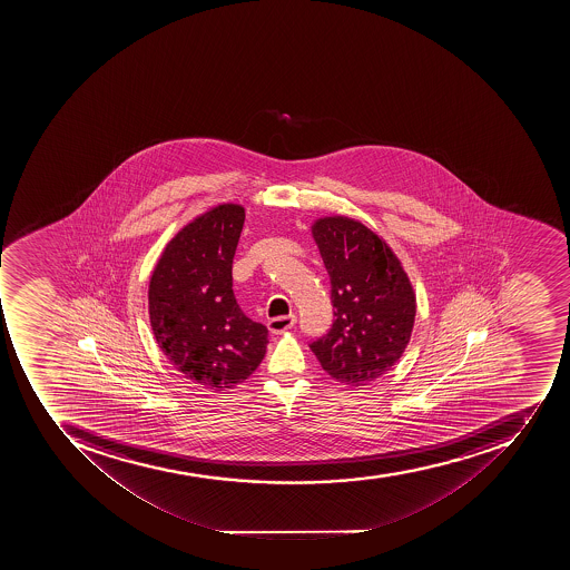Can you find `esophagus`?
I'll use <instances>...</instances> for the list:
<instances>
[{
  "label": "esophagus",
  "instance_id": "34e87169",
  "mask_svg": "<svg viewBox=\"0 0 570 570\" xmlns=\"http://www.w3.org/2000/svg\"><path fill=\"white\" fill-rule=\"evenodd\" d=\"M296 315H282V317H274L271 318L269 323H267V326H269L271 332L273 333H282L287 332V330H291V327L296 326Z\"/></svg>",
  "mask_w": 570,
  "mask_h": 570
}]
</instances>
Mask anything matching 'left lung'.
<instances>
[{
	"label": "left lung",
	"mask_w": 570,
	"mask_h": 570,
	"mask_svg": "<svg viewBox=\"0 0 570 570\" xmlns=\"http://www.w3.org/2000/svg\"><path fill=\"white\" fill-rule=\"evenodd\" d=\"M312 235L330 274L335 321L309 350L336 382L367 385L403 356L415 292L389 244L360 220L323 217Z\"/></svg>",
	"instance_id": "left-lung-1"
}]
</instances>
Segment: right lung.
<instances>
[{
  "mask_svg": "<svg viewBox=\"0 0 570 570\" xmlns=\"http://www.w3.org/2000/svg\"><path fill=\"white\" fill-rule=\"evenodd\" d=\"M244 208L217 205L179 229L149 279V323L176 371L208 391H229L252 376L267 350V327L238 308L235 249Z\"/></svg>",
  "mask_w": 570,
  "mask_h": 570,
  "instance_id": "1",
  "label": "right lung"
}]
</instances>
